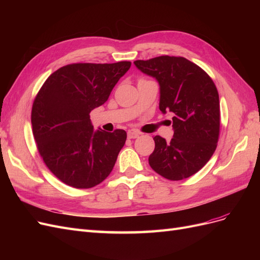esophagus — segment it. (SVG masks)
<instances>
[{"mask_svg": "<svg viewBox=\"0 0 260 260\" xmlns=\"http://www.w3.org/2000/svg\"><path fill=\"white\" fill-rule=\"evenodd\" d=\"M140 136V132L135 131V130H130L128 131V139H136Z\"/></svg>", "mask_w": 260, "mask_h": 260, "instance_id": "1", "label": "esophagus"}]
</instances>
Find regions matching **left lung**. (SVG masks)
Returning <instances> with one entry per match:
<instances>
[{"label": "left lung", "mask_w": 260, "mask_h": 260, "mask_svg": "<svg viewBox=\"0 0 260 260\" xmlns=\"http://www.w3.org/2000/svg\"><path fill=\"white\" fill-rule=\"evenodd\" d=\"M135 65L159 82V109L174 116V138L170 142L153 138L149 166L171 181L193 176L210 159L219 140L220 104L214 81L205 70L181 56L138 59Z\"/></svg>", "instance_id": "1"}]
</instances>
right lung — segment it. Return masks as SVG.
<instances>
[{"label":"right lung","instance_id":"1","mask_svg":"<svg viewBox=\"0 0 260 260\" xmlns=\"http://www.w3.org/2000/svg\"><path fill=\"white\" fill-rule=\"evenodd\" d=\"M131 61L75 62L45 80L35 98L31 123L46 167L61 182L90 188L111 174L127 132L93 130L90 113L107 101Z\"/></svg>","mask_w":260,"mask_h":260}]
</instances>
